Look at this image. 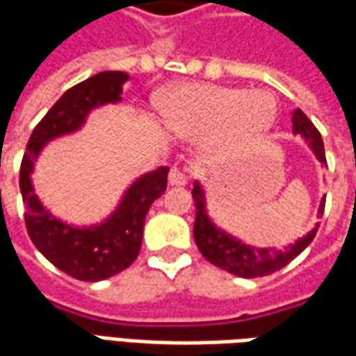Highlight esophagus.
I'll use <instances>...</instances> for the list:
<instances>
[{
    "label": "esophagus",
    "mask_w": 356,
    "mask_h": 356,
    "mask_svg": "<svg viewBox=\"0 0 356 356\" xmlns=\"http://www.w3.org/2000/svg\"><path fill=\"white\" fill-rule=\"evenodd\" d=\"M168 181H170V185L173 186H183L188 183V175H186L183 170H179V168H171Z\"/></svg>",
    "instance_id": "34e87169"
}]
</instances>
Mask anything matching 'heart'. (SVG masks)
Segmentation results:
<instances>
[{
	"label": "heart",
	"mask_w": 356,
	"mask_h": 356,
	"mask_svg": "<svg viewBox=\"0 0 356 356\" xmlns=\"http://www.w3.org/2000/svg\"><path fill=\"white\" fill-rule=\"evenodd\" d=\"M163 124L186 140L208 137L219 156L244 152L270 129L276 102L267 91L185 83L160 101Z\"/></svg>",
	"instance_id": "1"
}]
</instances>
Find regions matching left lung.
Segmentation results:
<instances>
[{
    "mask_svg": "<svg viewBox=\"0 0 356 356\" xmlns=\"http://www.w3.org/2000/svg\"><path fill=\"white\" fill-rule=\"evenodd\" d=\"M291 131H293V135H299L305 140L307 147L311 148V152L318 162L326 163L321 133L299 108L293 110V114H291ZM193 198L194 204H196L194 240H196V246L200 250V254L211 265L223 268L234 276H242V278H257V276H267L273 275L275 270H280L313 242L314 234L318 231V223H316L307 234H303L301 238L296 240L290 246L282 248V250L257 248L254 244H246L244 240L221 229L213 221V217L209 216L206 188L200 181H194ZM322 208H324V204H321V208H318L321 213Z\"/></svg>",
    "mask_w": 356,
    "mask_h": 356,
    "instance_id": "obj_1",
    "label": "left lung"
}]
</instances>
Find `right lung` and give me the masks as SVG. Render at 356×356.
<instances>
[{
    "label": "right lung",
    "instance_id": "add662e5",
    "mask_svg": "<svg viewBox=\"0 0 356 356\" xmlns=\"http://www.w3.org/2000/svg\"><path fill=\"white\" fill-rule=\"evenodd\" d=\"M127 80L129 74L106 70L68 89L35 125L20 165L24 219L34 246L63 273L86 282L110 278L137 259L145 219L168 188L170 168L162 165L133 179L108 216L91 225L68 223L55 216L35 194L32 173L51 140L81 131L93 110L122 101Z\"/></svg>",
    "mask_w": 356,
    "mask_h": 356
}]
</instances>
